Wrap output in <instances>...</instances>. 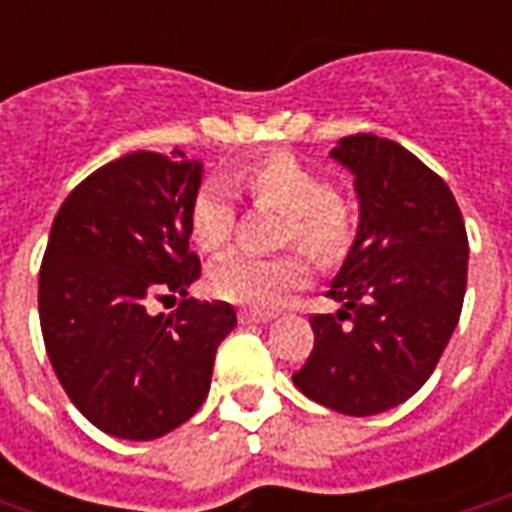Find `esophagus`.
Segmentation results:
<instances>
[{"label": "esophagus", "instance_id": "obj_1", "mask_svg": "<svg viewBox=\"0 0 512 512\" xmlns=\"http://www.w3.org/2000/svg\"><path fill=\"white\" fill-rule=\"evenodd\" d=\"M241 323H268L274 318V312H257V310H244L241 315Z\"/></svg>", "mask_w": 512, "mask_h": 512}]
</instances>
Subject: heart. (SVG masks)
Returning a JSON list of instances; mask_svg holds the SVG:
<instances>
[{
  "mask_svg": "<svg viewBox=\"0 0 512 512\" xmlns=\"http://www.w3.org/2000/svg\"><path fill=\"white\" fill-rule=\"evenodd\" d=\"M246 191V197L285 216L279 241L296 244L318 263H334L343 255L354 230L351 205L332 186L290 156H266L252 161L227 180ZM235 211L222 183H202L191 200L189 227L202 252H219L233 235ZM307 279V266L296 255L260 257L227 255L216 263L208 285L219 299L252 310H271Z\"/></svg>",
  "mask_w": 512,
  "mask_h": 512,
  "instance_id": "1",
  "label": "heart"
}]
</instances>
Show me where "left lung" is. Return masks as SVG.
Segmentation results:
<instances>
[{
  "mask_svg": "<svg viewBox=\"0 0 512 512\" xmlns=\"http://www.w3.org/2000/svg\"><path fill=\"white\" fill-rule=\"evenodd\" d=\"M329 156L354 172L359 227L312 315L315 345L293 384L321 406L370 417L425 384L458 326L469 241L450 186L406 147L343 136Z\"/></svg>",
  "mask_w": 512,
  "mask_h": 512,
  "instance_id": "8db88e82",
  "label": "left lung"
}]
</instances>
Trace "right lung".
Instances as JSON below:
<instances>
[{"label":"right lung","mask_w":512,"mask_h":512,"mask_svg":"<svg viewBox=\"0 0 512 512\" xmlns=\"http://www.w3.org/2000/svg\"><path fill=\"white\" fill-rule=\"evenodd\" d=\"M202 164L172 153H128L84 178L54 216L38 279L51 367L95 428L150 441L194 417L213 356L235 329L227 301L186 299L200 279L189 249ZM184 299L175 313L153 298Z\"/></svg>","instance_id":"add662e5"}]
</instances>
